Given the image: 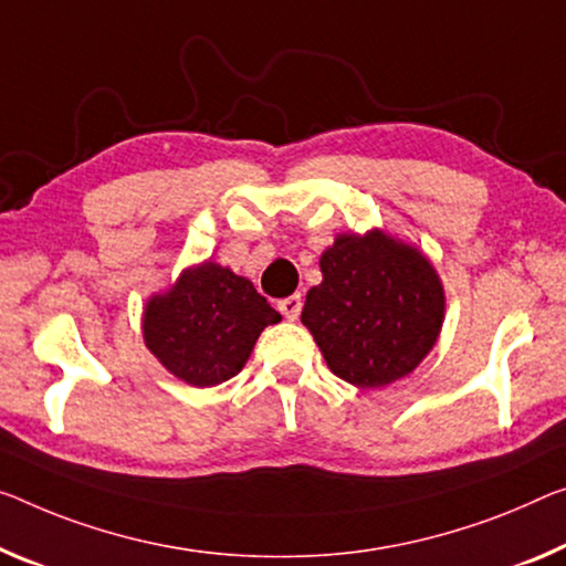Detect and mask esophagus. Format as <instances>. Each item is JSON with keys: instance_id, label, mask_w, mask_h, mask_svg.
Masks as SVG:
<instances>
[{"instance_id": "34e87169", "label": "esophagus", "mask_w": 566, "mask_h": 566, "mask_svg": "<svg viewBox=\"0 0 566 566\" xmlns=\"http://www.w3.org/2000/svg\"><path fill=\"white\" fill-rule=\"evenodd\" d=\"M301 306H303V298H301V293H293V295H289V298L277 301V311H281L283 316L289 318V321H295V318H298Z\"/></svg>"}]
</instances>
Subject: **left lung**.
Wrapping results in <instances>:
<instances>
[{"label":"left lung","instance_id":"8db88e82","mask_svg":"<svg viewBox=\"0 0 566 566\" xmlns=\"http://www.w3.org/2000/svg\"><path fill=\"white\" fill-rule=\"evenodd\" d=\"M301 311L336 377L361 389L412 374L438 344L446 289L428 255L385 230L342 232Z\"/></svg>","mask_w":566,"mask_h":566}]
</instances>
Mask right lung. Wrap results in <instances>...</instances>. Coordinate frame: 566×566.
Masks as SVG:
<instances>
[{"mask_svg": "<svg viewBox=\"0 0 566 566\" xmlns=\"http://www.w3.org/2000/svg\"><path fill=\"white\" fill-rule=\"evenodd\" d=\"M281 321L255 285L214 260L189 265L144 306V344L164 369L192 387L234 377L265 326Z\"/></svg>", "mask_w": 566, "mask_h": 566, "instance_id": "1", "label": "right lung"}]
</instances>
